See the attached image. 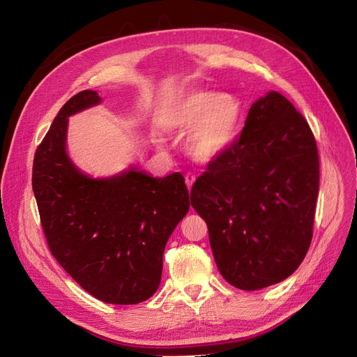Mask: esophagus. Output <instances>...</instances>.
Returning a JSON list of instances; mask_svg holds the SVG:
<instances>
[{"label": "esophagus", "instance_id": "esophagus-1", "mask_svg": "<svg viewBox=\"0 0 357 357\" xmlns=\"http://www.w3.org/2000/svg\"><path fill=\"white\" fill-rule=\"evenodd\" d=\"M195 176H193V174H190V172H188V174L185 176V181H186V186H188V189H190L192 188V185H193V183H195Z\"/></svg>", "mask_w": 357, "mask_h": 357}]
</instances>
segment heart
I'll return each mask as SVG.
<instances>
[{
    "mask_svg": "<svg viewBox=\"0 0 357 357\" xmlns=\"http://www.w3.org/2000/svg\"><path fill=\"white\" fill-rule=\"evenodd\" d=\"M243 119V104L235 95L192 91L167 104L158 113V125L165 131L189 128L188 153L199 162H211L234 143Z\"/></svg>",
    "mask_w": 357,
    "mask_h": 357,
    "instance_id": "obj_1",
    "label": "heart"
}]
</instances>
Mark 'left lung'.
<instances>
[{
  "mask_svg": "<svg viewBox=\"0 0 357 357\" xmlns=\"http://www.w3.org/2000/svg\"><path fill=\"white\" fill-rule=\"evenodd\" d=\"M319 195V152L307 119L282 93L248 110L243 132L193 183L190 204L208 226L229 284L257 290L304 261Z\"/></svg>",
  "mask_w": 357,
  "mask_h": 357,
  "instance_id": "8db88e82",
  "label": "left lung"
}]
</instances>
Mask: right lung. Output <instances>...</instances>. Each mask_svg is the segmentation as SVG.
I'll list each match as a JSON object with an SVG mask.
<instances>
[{"label":"right lung","mask_w":357,"mask_h":357,"mask_svg":"<svg viewBox=\"0 0 357 357\" xmlns=\"http://www.w3.org/2000/svg\"><path fill=\"white\" fill-rule=\"evenodd\" d=\"M100 101L95 91H82L62 105L36 150L32 190L59 265L96 299L131 305L158 290L162 256L189 211V192L180 172L156 178L131 168L95 180L79 171L66 150L68 116Z\"/></svg>","instance_id":"1"}]
</instances>
